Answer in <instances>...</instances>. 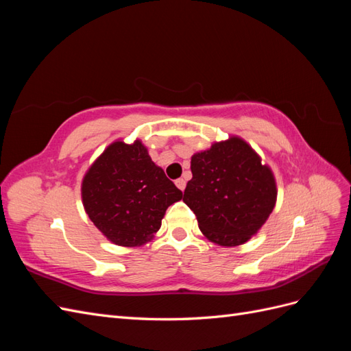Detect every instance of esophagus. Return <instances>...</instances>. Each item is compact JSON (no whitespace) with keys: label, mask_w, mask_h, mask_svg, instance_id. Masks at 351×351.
I'll list each match as a JSON object with an SVG mask.
<instances>
[{"label":"esophagus","mask_w":351,"mask_h":351,"mask_svg":"<svg viewBox=\"0 0 351 351\" xmlns=\"http://www.w3.org/2000/svg\"><path fill=\"white\" fill-rule=\"evenodd\" d=\"M176 186H177V187L183 192V190L186 189V180H184V178H178V180H176Z\"/></svg>","instance_id":"obj_1"}]
</instances>
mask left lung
<instances>
[{"mask_svg": "<svg viewBox=\"0 0 351 351\" xmlns=\"http://www.w3.org/2000/svg\"><path fill=\"white\" fill-rule=\"evenodd\" d=\"M190 168L193 177L183 202L195 212L204 236L226 247L249 241L277 202L271 168L237 136L195 154Z\"/></svg>", "mask_w": 351, "mask_h": 351, "instance_id": "1", "label": "left lung"}]
</instances>
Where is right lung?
Masks as SVG:
<instances>
[{
    "label": "right lung",
    "instance_id": "1",
    "mask_svg": "<svg viewBox=\"0 0 351 351\" xmlns=\"http://www.w3.org/2000/svg\"><path fill=\"white\" fill-rule=\"evenodd\" d=\"M182 197L141 141L111 143L82 182L88 217L111 243L124 247L149 241L161 228L167 208Z\"/></svg>",
    "mask_w": 351,
    "mask_h": 351
}]
</instances>
